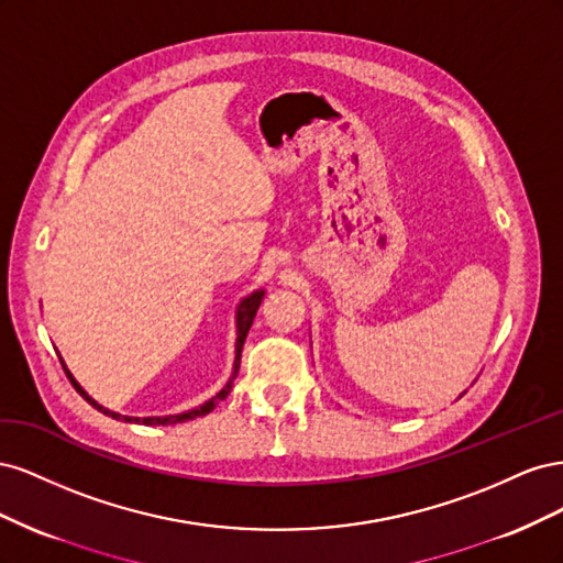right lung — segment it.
I'll use <instances>...</instances> for the list:
<instances>
[{
  "label": "right lung",
  "mask_w": 563,
  "mask_h": 563,
  "mask_svg": "<svg viewBox=\"0 0 563 563\" xmlns=\"http://www.w3.org/2000/svg\"><path fill=\"white\" fill-rule=\"evenodd\" d=\"M261 302H263V291H255L253 296H249L246 300H242V305H240V310H236V360H234V376H236V371H240V362H242V347H244V340H246V333H249V329H251V323H253V317H255V312H258V308H261ZM63 364V362H60ZM65 368V366H63ZM65 373H67V378H70V383L75 385V389L79 391V395L87 399L93 408H98L100 413H106V416H110V418H117V420H126V422H143V424H174V422H185V420H192V418H201V416H207V413H211L213 408H216V404H220L223 401L228 395H230V387H232V380L218 391V395L213 397V399H209L207 404H201L199 408H192V411H187V413H180V416H166V418H126V416H119V413H112V411H108V408H103L100 404H96L87 391H84L79 385H77V380L70 376V371L65 368ZM232 376V378H234Z\"/></svg>",
  "instance_id": "add662e5"
}]
</instances>
